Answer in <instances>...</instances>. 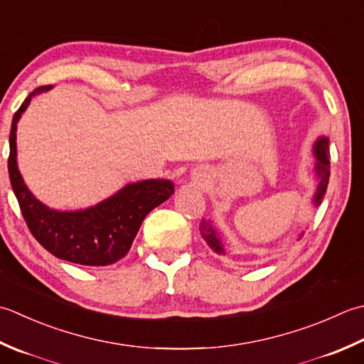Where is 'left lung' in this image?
Masks as SVG:
<instances>
[{
	"mask_svg": "<svg viewBox=\"0 0 364 364\" xmlns=\"http://www.w3.org/2000/svg\"><path fill=\"white\" fill-rule=\"evenodd\" d=\"M330 140L326 137H320L314 144V154H316V175H317V191L314 194V205L318 206L323 200V196L326 192V186H328L330 180ZM200 233L205 240V243L210 246L216 254H225L224 246L220 243V237L216 232L215 225L211 220H202L200 223Z\"/></svg>",
	"mask_w": 364,
	"mask_h": 364,
	"instance_id": "8db88e82",
	"label": "left lung"
}]
</instances>
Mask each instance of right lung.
I'll return each instance as SVG.
<instances>
[{"mask_svg": "<svg viewBox=\"0 0 364 364\" xmlns=\"http://www.w3.org/2000/svg\"><path fill=\"white\" fill-rule=\"evenodd\" d=\"M52 85L30 92L14 113L9 135V178L21 215L33 237L55 257L87 267H107L129 252L132 241L149 211L173 194L168 180H144L126 184L117 194L87 210L56 211L36 198L17 167L16 131L31 99Z\"/></svg>", "mask_w": 364, "mask_h": 364, "instance_id": "obj_1", "label": "right lung"}]
</instances>
